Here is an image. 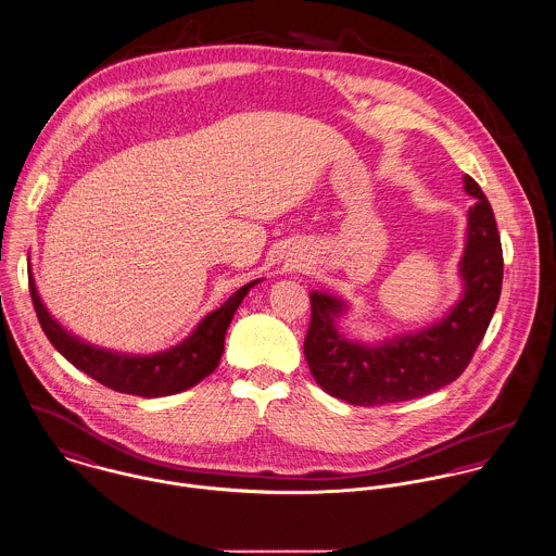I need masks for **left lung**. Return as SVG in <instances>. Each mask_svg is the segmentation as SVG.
<instances>
[{
    "label": "left lung",
    "mask_w": 556,
    "mask_h": 556,
    "mask_svg": "<svg viewBox=\"0 0 556 556\" xmlns=\"http://www.w3.org/2000/svg\"><path fill=\"white\" fill-rule=\"evenodd\" d=\"M465 191L476 198L458 268L465 290L429 328L377 345L350 341L334 321L348 308L345 301L311 292L305 358L330 396L361 407L412 401L452 383L471 363L501 296L503 251L484 191L471 177H465Z\"/></svg>",
    "instance_id": "1"
}]
</instances>
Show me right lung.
Here are the masks:
<instances>
[{
	"instance_id": "right-lung-1",
	"label": "right lung",
	"mask_w": 556,
	"mask_h": 556,
	"mask_svg": "<svg viewBox=\"0 0 556 556\" xmlns=\"http://www.w3.org/2000/svg\"><path fill=\"white\" fill-rule=\"evenodd\" d=\"M255 283H260V279L243 286L222 307L211 311L179 345L151 356H129L89 345L67 332L42 305L29 268V294L38 321L63 358L111 390L144 399L184 392L217 369L224 354L226 330Z\"/></svg>"
}]
</instances>
